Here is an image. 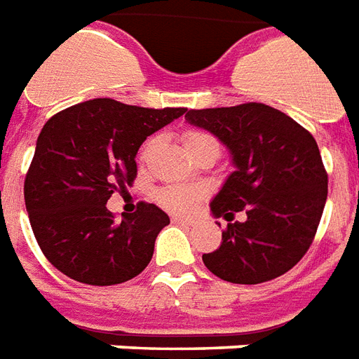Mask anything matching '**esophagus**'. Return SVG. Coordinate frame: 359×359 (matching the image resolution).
<instances>
[{
    "label": "esophagus",
    "mask_w": 359,
    "mask_h": 359,
    "mask_svg": "<svg viewBox=\"0 0 359 359\" xmlns=\"http://www.w3.org/2000/svg\"><path fill=\"white\" fill-rule=\"evenodd\" d=\"M172 222H177V224H190L192 219H182V217H172Z\"/></svg>",
    "instance_id": "1"
}]
</instances>
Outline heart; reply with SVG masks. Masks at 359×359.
<instances>
[{
	"mask_svg": "<svg viewBox=\"0 0 359 359\" xmlns=\"http://www.w3.org/2000/svg\"><path fill=\"white\" fill-rule=\"evenodd\" d=\"M209 140H215L211 135H207L203 131H188L184 135V146H187V150H194L196 146L203 144V142H209ZM159 139L158 137H152V139L146 140V144L142 146V152H140V159L146 161V159L150 158V154L154 152V148L158 146ZM201 196L203 192L198 190V188L194 187H180V184H172V187H165L161 188L158 194H156V198L161 205L165 207L167 211H171V213L177 215H187L192 211L194 207L198 205V201L201 200Z\"/></svg>",
	"mask_w": 359,
	"mask_h": 359,
	"instance_id": "heart-1",
	"label": "heart"
}]
</instances>
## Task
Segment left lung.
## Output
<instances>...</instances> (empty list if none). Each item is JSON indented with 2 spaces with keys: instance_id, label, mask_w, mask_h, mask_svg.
Segmentation results:
<instances>
[{
  "instance_id": "1",
  "label": "left lung",
  "mask_w": 359,
  "mask_h": 359,
  "mask_svg": "<svg viewBox=\"0 0 359 359\" xmlns=\"http://www.w3.org/2000/svg\"><path fill=\"white\" fill-rule=\"evenodd\" d=\"M187 119L219 137L236 165L211 201V213L230 222L203 264L220 280L245 285L289 272L312 245L327 200L314 137L261 102L188 110ZM240 210L248 219L232 223Z\"/></svg>"
}]
</instances>
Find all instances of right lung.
<instances>
[{
  "label": "right lung",
  "instance_id": "1",
  "mask_svg": "<svg viewBox=\"0 0 359 359\" xmlns=\"http://www.w3.org/2000/svg\"><path fill=\"white\" fill-rule=\"evenodd\" d=\"M187 108H140L93 98L55 114L38 137L24 180V201L38 245L53 266L87 285L139 276L169 217L154 203L116 220L106 203L137 177L146 137Z\"/></svg>",
  "mask_w": 359,
  "mask_h": 359
}]
</instances>
